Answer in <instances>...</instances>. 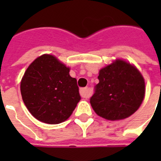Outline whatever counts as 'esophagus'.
<instances>
[{
    "label": "esophagus",
    "mask_w": 161,
    "mask_h": 161,
    "mask_svg": "<svg viewBox=\"0 0 161 161\" xmlns=\"http://www.w3.org/2000/svg\"><path fill=\"white\" fill-rule=\"evenodd\" d=\"M80 95L82 97L88 98L91 97V91L89 88H82L80 89Z\"/></svg>",
    "instance_id": "1"
}]
</instances>
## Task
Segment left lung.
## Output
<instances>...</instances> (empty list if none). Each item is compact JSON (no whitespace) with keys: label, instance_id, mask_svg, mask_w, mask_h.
Listing matches in <instances>:
<instances>
[{"label":"left lung","instance_id":"1","mask_svg":"<svg viewBox=\"0 0 161 161\" xmlns=\"http://www.w3.org/2000/svg\"><path fill=\"white\" fill-rule=\"evenodd\" d=\"M99 83L91 97L94 111L103 118L115 121L133 115L145 96V81L134 65L115 60L99 71Z\"/></svg>","mask_w":161,"mask_h":161}]
</instances>
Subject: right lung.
Here are the masks:
<instances>
[{
    "label": "right lung",
    "mask_w": 161,
    "mask_h": 161,
    "mask_svg": "<svg viewBox=\"0 0 161 161\" xmlns=\"http://www.w3.org/2000/svg\"><path fill=\"white\" fill-rule=\"evenodd\" d=\"M53 55L37 58L20 82L24 103L32 115L47 124H58L69 118L80 101L77 79Z\"/></svg>",
    "instance_id": "obj_1"
}]
</instances>
